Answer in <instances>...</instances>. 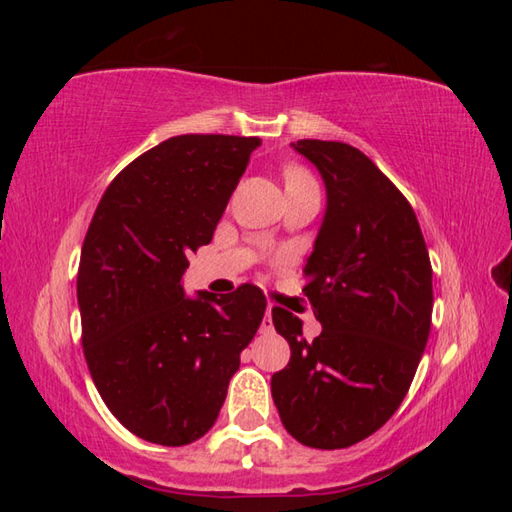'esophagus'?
Returning a JSON list of instances; mask_svg holds the SVG:
<instances>
[{
  "label": "esophagus",
  "instance_id": "obj_1",
  "mask_svg": "<svg viewBox=\"0 0 512 512\" xmlns=\"http://www.w3.org/2000/svg\"><path fill=\"white\" fill-rule=\"evenodd\" d=\"M271 311H273V305H268V307H266V316H264V320H262V332H264V334H271V332H273Z\"/></svg>",
  "mask_w": 512,
  "mask_h": 512
}]
</instances>
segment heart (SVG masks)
I'll return each instance as SVG.
<instances>
[{"label":"heart","instance_id":"obj_1","mask_svg":"<svg viewBox=\"0 0 512 512\" xmlns=\"http://www.w3.org/2000/svg\"><path fill=\"white\" fill-rule=\"evenodd\" d=\"M284 178H287V183H300V180H309L311 176H309V173H307L305 169L291 167V169L284 171Z\"/></svg>","mask_w":512,"mask_h":512}]
</instances>
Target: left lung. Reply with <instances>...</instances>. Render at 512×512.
Wrapping results in <instances>:
<instances>
[{
	"label": "left lung",
	"mask_w": 512,
	"mask_h": 512,
	"mask_svg": "<svg viewBox=\"0 0 512 512\" xmlns=\"http://www.w3.org/2000/svg\"><path fill=\"white\" fill-rule=\"evenodd\" d=\"M291 146L327 189L302 289L323 332L307 341L302 320L273 307L291 359L271 393L298 443L343 449L384 427L409 393L431 329V262L411 203L368 155L343 142Z\"/></svg>",
	"instance_id": "obj_1"
}]
</instances>
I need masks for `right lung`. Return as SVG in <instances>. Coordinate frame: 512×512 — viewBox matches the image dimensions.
Here are the masks:
<instances>
[{
	"mask_svg": "<svg viewBox=\"0 0 512 512\" xmlns=\"http://www.w3.org/2000/svg\"><path fill=\"white\" fill-rule=\"evenodd\" d=\"M259 137L178 135L108 185L83 241L76 296L94 386L149 443L189 445L219 418L266 298L241 284L183 293L189 255L210 244Z\"/></svg>",
	"mask_w": 512,
	"mask_h": 512,
	"instance_id": "obj_1",
	"label": "right lung"
}]
</instances>
